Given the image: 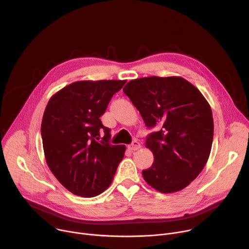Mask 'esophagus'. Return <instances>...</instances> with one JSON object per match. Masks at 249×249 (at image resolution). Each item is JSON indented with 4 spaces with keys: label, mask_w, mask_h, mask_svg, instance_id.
I'll return each mask as SVG.
<instances>
[{
    "label": "esophagus",
    "mask_w": 249,
    "mask_h": 249,
    "mask_svg": "<svg viewBox=\"0 0 249 249\" xmlns=\"http://www.w3.org/2000/svg\"><path fill=\"white\" fill-rule=\"evenodd\" d=\"M140 148H141V144L139 143V142H137V141H134L131 145L128 146V149H129L130 151H137V150H139Z\"/></svg>",
    "instance_id": "1"
}]
</instances>
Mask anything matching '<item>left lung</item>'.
Segmentation results:
<instances>
[{
    "mask_svg": "<svg viewBox=\"0 0 249 249\" xmlns=\"http://www.w3.org/2000/svg\"><path fill=\"white\" fill-rule=\"evenodd\" d=\"M148 127L146 147L154 162L142 171L144 179L161 193L188 186L206 165L214 136V120L201 91L181 77H145L123 89Z\"/></svg>",
    "mask_w": 249,
    "mask_h": 249,
    "instance_id": "left-lung-1",
    "label": "left lung"
}]
</instances>
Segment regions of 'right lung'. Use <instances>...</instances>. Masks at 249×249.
<instances>
[{"label":"right lung","mask_w":249,"mask_h":249,"mask_svg":"<svg viewBox=\"0 0 249 249\" xmlns=\"http://www.w3.org/2000/svg\"><path fill=\"white\" fill-rule=\"evenodd\" d=\"M126 80L79 81L57 91L45 108L41 136L46 162L58 181L81 197H94L111 184L124 145L108 143L100 116ZM105 130L99 140V130Z\"/></svg>","instance_id":"1"}]
</instances>
